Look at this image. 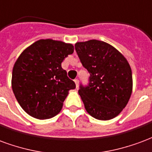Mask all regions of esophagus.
<instances>
[{"instance_id": "1", "label": "esophagus", "mask_w": 152, "mask_h": 152, "mask_svg": "<svg viewBox=\"0 0 152 152\" xmlns=\"http://www.w3.org/2000/svg\"><path fill=\"white\" fill-rule=\"evenodd\" d=\"M75 85H76V88H77V87H78V80H77V79H75Z\"/></svg>"}]
</instances>
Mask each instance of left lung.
I'll use <instances>...</instances> for the list:
<instances>
[{
    "label": "left lung",
    "mask_w": 152,
    "mask_h": 152,
    "mask_svg": "<svg viewBox=\"0 0 152 152\" xmlns=\"http://www.w3.org/2000/svg\"><path fill=\"white\" fill-rule=\"evenodd\" d=\"M75 50L90 73L89 85H81L78 90L85 109L98 120L118 116L132 94V71L128 61L111 44L97 39L77 42Z\"/></svg>",
    "instance_id": "left-lung-1"
}]
</instances>
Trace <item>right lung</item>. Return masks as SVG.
<instances>
[{"label": "right lung", "instance_id": "add662e5", "mask_svg": "<svg viewBox=\"0 0 152 152\" xmlns=\"http://www.w3.org/2000/svg\"><path fill=\"white\" fill-rule=\"evenodd\" d=\"M74 50L72 44L46 39L35 41L20 54L11 86L18 104L30 116L45 120L61 112L69 91L75 88L61 62Z\"/></svg>", "mask_w": 152, "mask_h": 152}]
</instances>
